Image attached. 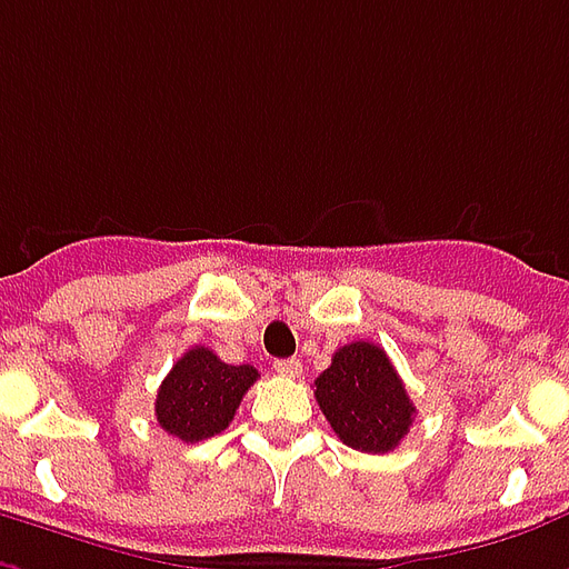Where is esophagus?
Wrapping results in <instances>:
<instances>
[{
  "label": "esophagus",
  "instance_id": "esophagus-1",
  "mask_svg": "<svg viewBox=\"0 0 569 569\" xmlns=\"http://www.w3.org/2000/svg\"><path fill=\"white\" fill-rule=\"evenodd\" d=\"M273 370H277L280 377H289V380H292V377H298V373H301V361L280 359V361H273Z\"/></svg>",
  "mask_w": 569,
  "mask_h": 569
}]
</instances>
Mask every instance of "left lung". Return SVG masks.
<instances>
[{
    "label": "left lung",
    "mask_w": 569,
    "mask_h": 569,
    "mask_svg": "<svg viewBox=\"0 0 569 569\" xmlns=\"http://www.w3.org/2000/svg\"><path fill=\"white\" fill-rule=\"evenodd\" d=\"M313 386L335 435L359 452L386 456L413 425V401L377 343L352 340L340 347Z\"/></svg>",
    "instance_id": "1"
}]
</instances>
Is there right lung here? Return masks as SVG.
<instances>
[{
    "label": "right lung",
    "instance_id": "obj_1",
    "mask_svg": "<svg viewBox=\"0 0 569 569\" xmlns=\"http://www.w3.org/2000/svg\"><path fill=\"white\" fill-rule=\"evenodd\" d=\"M256 380L252 365H226L208 347L187 349L156 391V422L183 443L208 440L229 428Z\"/></svg>",
    "mask_w": 569,
    "mask_h": 569
}]
</instances>
